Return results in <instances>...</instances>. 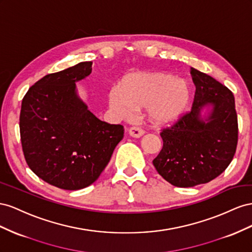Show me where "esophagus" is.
Here are the masks:
<instances>
[{
    "label": "esophagus",
    "mask_w": 252,
    "mask_h": 252,
    "mask_svg": "<svg viewBox=\"0 0 252 252\" xmlns=\"http://www.w3.org/2000/svg\"><path fill=\"white\" fill-rule=\"evenodd\" d=\"M128 134H130L132 137L139 138V137H141L143 134H145V131H143L142 128H140L138 126H132V127L128 128Z\"/></svg>",
    "instance_id": "obj_1"
}]
</instances>
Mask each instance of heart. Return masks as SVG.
<instances>
[{
	"label": "heart",
	"instance_id": "1",
	"mask_svg": "<svg viewBox=\"0 0 252 252\" xmlns=\"http://www.w3.org/2000/svg\"><path fill=\"white\" fill-rule=\"evenodd\" d=\"M110 105L122 116L147 107L149 120L156 126L174 124L190 102V89L181 79L161 71H143L125 76L109 96Z\"/></svg>",
	"mask_w": 252,
	"mask_h": 252
}]
</instances>
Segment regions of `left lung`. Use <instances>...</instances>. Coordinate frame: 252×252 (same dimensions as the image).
Here are the masks:
<instances>
[{
  "label": "left lung",
  "mask_w": 252,
  "mask_h": 252,
  "mask_svg": "<svg viewBox=\"0 0 252 252\" xmlns=\"http://www.w3.org/2000/svg\"><path fill=\"white\" fill-rule=\"evenodd\" d=\"M195 95L192 109L162 128V149L153 160L158 174L171 185L188 188L209 183L224 172L238 146V115L234 96L211 76L191 67ZM212 105L203 120L200 111Z\"/></svg>",
  "instance_id": "1"
}]
</instances>
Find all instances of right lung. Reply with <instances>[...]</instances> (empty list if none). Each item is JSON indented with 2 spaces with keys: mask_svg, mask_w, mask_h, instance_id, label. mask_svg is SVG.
<instances>
[{
  "mask_svg": "<svg viewBox=\"0 0 252 252\" xmlns=\"http://www.w3.org/2000/svg\"><path fill=\"white\" fill-rule=\"evenodd\" d=\"M81 62L43 77L22 100L20 135L25 160L43 181L64 190L96 182L124 138V126L98 119L76 92L92 73Z\"/></svg>",
  "mask_w": 252,
  "mask_h": 252,
  "instance_id": "1",
  "label": "right lung"
}]
</instances>
